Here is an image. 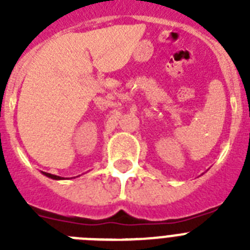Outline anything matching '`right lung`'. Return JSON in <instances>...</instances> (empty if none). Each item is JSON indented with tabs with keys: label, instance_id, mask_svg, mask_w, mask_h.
Returning <instances> with one entry per match:
<instances>
[{
	"label": "right lung",
	"instance_id": "obj_1",
	"mask_svg": "<svg viewBox=\"0 0 250 250\" xmlns=\"http://www.w3.org/2000/svg\"><path fill=\"white\" fill-rule=\"evenodd\" d=\"M42 174H43V175H46V176H47V178L55 179V180H61V179H63V178H61V176L54 175V174H50V173H45V171H42Z\"/></svg>",
	"mask_w": 250,
	"mask_h": 250
}]
</instances>
